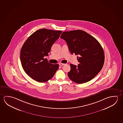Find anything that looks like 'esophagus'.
I'll return each instance as SVG.
<instances>
[{
    "label": "esophagus",
    "instance_id": "1",
    "mask_svg": "<svg viewBox=\"0 0 123 123\" xmlns=\"http://www.w3.org/2000/svg\"><path fill=\"white\" fill-rule=\"evenodd\" d=\"M65 64H64V63H59V65L60 66H63V65H64Z\"/></svg>",
    "mask_w": 123,
    "mask_h": 123
}]
</instances>
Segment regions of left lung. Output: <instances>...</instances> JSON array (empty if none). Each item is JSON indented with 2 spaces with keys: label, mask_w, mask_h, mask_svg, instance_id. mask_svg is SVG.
Returning a JSON list of instances; mask_svg holds the SVG:
<instances>
[{
  "label": "left lung",
  "mask_w": 123,
  "mask_h": 123,
  "mask_svg": "<svg viewBox=\"0 0 123 123\" xmlns=\"http://www.w3.org/2000/svg\"><path fill=\"white\" fill-rule=\"evenodd\" d=\"M61 38L66 41L71 54L79 55L78 66L70 64L69 78L78 84L90 81L103 68L105 56L103 48L96 38L84 31L71 30L62 32Z\"/></svg>",
  "instance_id": "left-lung-1"
}]
</instances>
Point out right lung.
Listing matches in <instances>:
<instances>
[{
  "label": "right lung",
  "instance_id": "right-lung-1",
  "mask_svg": "<svg viewBox=\"0 0 123 123\" xmlns=\"http://www.w3.org/2000/svg\"><path fill=\"white\" fill-rule=\"evenodd\" d=\"M62 31L42 29L29 36L23 45L20 61L26 74L39 82H44L52 78L59 65L52 64L44 56H48L53 44L59 38Z\"/></svg>",
  "mask_w": 123,
  "mask_h": 123
}]
</instances>
